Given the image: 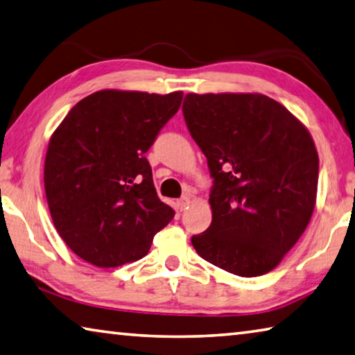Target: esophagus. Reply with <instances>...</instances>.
Instances as JSON below:
<instances>
[{"instance_id": "esophagus-1", "label": "esophagus", "mask_w": 355, "mask_h": 355, "mask_svg": "<svg viewBox=\"0 0 355 355\" xmlns=\"http://www.w3.org/2000/svg\"><path fill=\"white\" fill-rule=\"evenodd\" d=\"M189 204H190V196H182L181 200H178V207H179V210H185L189 207Z\"/></svg>"}]
</instances>
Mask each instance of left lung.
Masks as SVG:
<instances>
[{
    "mask_svg": "<svg viewBox=\"0 0 355 355\" xmlns=\"http://www.w3.org/2000/svg\"><path fill=\"white\" fill-rule=\"evenodd\" d=\"M182 112L214 178L212 223L191 245L232 275H266L312 218L320 166L312 135L260 93H189Z\"/></svg>",
    "mask_w": 355,
    "mask_h": 355,
    "instance_id": "8db88e82",
    "label": "left lung"
}]
</instances>
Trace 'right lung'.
<instances>
[{"mask_svg":"<svg viewBox=\"0 0 355 355\" xmlns=\"http://www.w3.org/2000/svg\"><path fill=\"white\" fill-rule=\"evenodd\" d=\"M184 93L99 90L68 112L49 139L45 193L67 246L99 268L145 257L173 220L145 153Z\"/></svg>","mask_w":355,"mask_h":355,"instance_id":"1","label":"right lung"}]
</instances>
